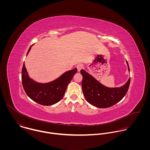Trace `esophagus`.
Returning a JSON list of instances; mask_svg holds the SVG:
<instances>
[{
  "label": "esophagus",
  "instance_id": "1",
  "mask_svg": "<svg viewBox=\"0 0 150 150\" xmlns=\"http://www.w3.org/2000/svg\"><path fill=\"white\" fill-rule=\"evenodd\" d=\"M77 71L79 72L80 71V70L83 69V65L81 64H78L77 66Z\"/></svg>",
  "mask_w": 150,
  "mask_h": 150
}]
</instances>
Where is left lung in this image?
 <instances>
[{
	"label": "left lung",
	"instance_id": "1",
	"mask_svg": "<svg viewBox=\"0 0 150 150\" xmlns=\"http://www.w3.org/2000/svg\"><path fill=\"white\" fill-rule=\"evenodd\" d=\"M129 71V67L127 61ZM83 76L82 89L86 100L91 105L98 108H108L119 102L127 94L130 78L120 87L110 88L103 86L84 70L80 71Z\"/></svg>",
	"mask_w": 150,
	"mask_h": 150
}]
</instances>
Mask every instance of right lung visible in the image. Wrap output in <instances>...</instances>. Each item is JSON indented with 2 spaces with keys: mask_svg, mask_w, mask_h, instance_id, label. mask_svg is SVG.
Masks as SVG:
<instances>
[{
  "mask_svg": "<svg viewBox=\"0 0 150 150\" xmlns=\"http://www.w3.org/2000/svg\"><path fill=\"white\" fill-rule=\"evenodd\" d=\"M33 45L29 48L26 56ZM76 72L77 68H74L64 72L52 81L40 83L34 81L29 76L23 63L22 69V86L25 93L32 100L43 106H51L62 99L67 86Z\"/></svg>",
  "mask_w": 150,
  "mask_h": 150,
  "instance_id": "1",
  "label": "right lung"
}]
</instances>
